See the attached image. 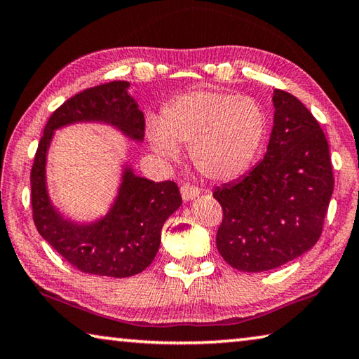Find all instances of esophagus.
<instances>
[{
    "mask_svg": "<svg viewBox=\"0 0 359 359\" xmlns=\"http://www.w3.org/2000/svg\"><path fill=\"white\" fill-rule=\"evenodd\" d=\"M180 193H182V198H184V201H191L193 198L200 195V189L191 184H184L180 187Z\"/></svg>",
    "mask_w": 359,
    "mask_h": 359,
    "instance_id": "obj_1",
    "label": "esophagus"
}]
</instances>
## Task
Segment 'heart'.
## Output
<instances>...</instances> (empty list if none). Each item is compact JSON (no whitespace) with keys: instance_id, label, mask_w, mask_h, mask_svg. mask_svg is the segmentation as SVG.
Segmentation results:
<instances>
[{"instance_id":"b5f03b06","label":"heart","mask_w":359,"mask_h":359,"mask_svg":"<svg viewBox=\"0 0 359 359\" xmlns=\"http://www.w3.org/2000/svg\"><path fill=\"white\" fill-rule=\"evenodd\" d=\"M266 130L257 100L220 90H191L151 119L149 137L158 153L175 159L179 145H190V159L210 180H231L251 166Z\"/></svg>"}]
</instances>
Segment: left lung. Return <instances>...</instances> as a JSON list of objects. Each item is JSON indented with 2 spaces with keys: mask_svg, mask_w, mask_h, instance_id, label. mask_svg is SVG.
<instances>
[{
  "mask_svg": "<svg viewBox=\"0 0 359 359\" xmlns=\"http://www.w3.org/2000/svg\"><path fill=\"white\" fill-rule=\"evenodd\" d=\"M275 121L262 161L212 193L224 217L215 236L233 269L255 273L297 259L320 240L334 190L329 144L292 94L275 89Z\"/></svg>",
  "mask_w": 359,
  "mask_h": 359,
  "instance_id": "1",
  "label": "left lung"
}]
</instances>
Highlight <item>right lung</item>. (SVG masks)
<instances>
[{"label": "right lung", "instance_id": "obj_1", "mask_svg": "<svg viewBox=\"0 0 359 359\" xmlns=\"http://www.w3.org/2000/svg\"><path fill=\"white\" fill-rule=\"evenodd\" d=\"M128 81L84 89L48 119L32 166V209L36 230L68 264L97 276L128 278L149 266L161 243L164 222L182 204L175 182H153L124 169L116 201L94 224L79 225L57 212L46 190V155L54 130L79 121H100L144 140L145 118L128 94Z\"/></svg>", "mask_w": 359, "mask_h": 359}]
</instances>
